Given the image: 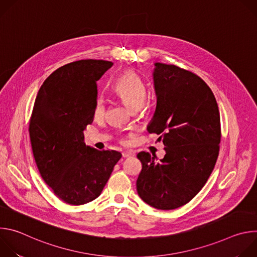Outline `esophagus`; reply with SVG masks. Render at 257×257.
Here are the masks:
<instances>
[{"instance_id":"esophagus-1","label":"esophagus","mask_w":257,"mask_h":257,"mask_svg":"<svg viewBox=\"0 0 257 257\" xmlns=\"http://www.w3.org/2000/svg\"><path fill=\"white\" fill-rule=\"evenodd\" d=\"M133 154L131 152H125L122 154V157L125 159V158H129V157H132Z\"/></svg>"}]
</instances>
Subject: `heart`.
Segmentation results:
<instances>
[{
	"label": "heart",
	"instance_id": "obj_1",
	"mask_svg": "<svg viewBox=\"0 0 257 257\" xmlns=\"http://www.w3.org/2000/svg\"><path fill=\"white\" fill-rule=\"evenodd\" d=\"M114 88L118 96L132 109L137 111L145 102L148 89L143 81L134 72H125L115 81ZM106 109V99L103 94L96 95L93 102V116L96 119L103 117Z\"/></svg>",
	"mask_w": 257,
	"mask_h": 257
}]
</instances>
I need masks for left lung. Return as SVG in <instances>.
I'll return each mask as SVG.
<instances>
[{
	"label": "left lung",
	"mask_w": 257,
	"mask_h": 257,
	"mask_svg": "<svg viewBox=\"0 0 257 257\" xmlns=\"http://www.w3.org/2000/svg\"><path fill=\"white\" fill-rule=\"evenodd\" d=\"M157 107L150 133L161 135L166 155H137L142 164L137 193L151 206L169 210L188 203L204 186L217 160L221 118L208 85L194 73L156 63Z\"/></svg>",
	"instance_id": "1"
}]
</instances>
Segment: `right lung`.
<instances>
[{
  "label": "right lung",
  "instance_id": "add662e5",
  "mask_svg": "<svg viewBox=\"0 0 257 257\" xmlns=\"http://www.w3.org/2000/svg\"><path fill=\"white\" fill-rule=\"evenodd\" d=\"M112 66L92 59L64 65L45 80L34 101L28 129L34 161L55 195L68 204L98 197L122 157L85 145L83 135L93 121L96 81Z\"/></svg>",
  "mask_w": 257,
  "mask_h": 257
}]
</instances>
